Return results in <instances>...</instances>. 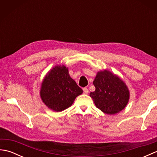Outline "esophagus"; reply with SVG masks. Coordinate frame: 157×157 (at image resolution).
I'll use <instances>...</instances> for the list:
<instances>
[{"instance_id":"34e87169","label":"esophagus","mask_w":157,"mask_h":157,"mask_svg":"<svg viewBox=\"0 0 157 157\" xmlns=\"http://www.w3.org/2000/svg\"><path fill=\"white\" fill-rule=\"evenodd\" d=\"M83 91H84V94H88V92H89V90H88V89L87 88H84V89H83Z\"/></svg>"}]
</instances>
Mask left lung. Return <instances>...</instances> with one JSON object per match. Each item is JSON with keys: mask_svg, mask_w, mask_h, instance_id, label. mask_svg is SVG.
Here are the masks:
<instances>
[{"mask_svg": "<svg viewBox=\"0 0 157 157\" xmlns=\"http://www.w3.org/2000/svg\"><path fill=\"white\" fill-rule=\"evenodd\" d=\"M94 92L90 96L96 107L106 113L113 115L124 109L128 103L129 92L122 79L107 70L97 73L93 82Z\"/></svg>", "mask_w": 157, "mask_h": 157, "instance_id": "1", "label": "left lung"}]
</instances>
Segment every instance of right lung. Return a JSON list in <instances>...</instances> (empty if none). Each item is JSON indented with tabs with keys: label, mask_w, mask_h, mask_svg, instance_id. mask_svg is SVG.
<instances>
[{
	"label": "right lung",
	"mask_w": 157,
	"mask_h": 157,
	"mask_svg": "<svg viewBox=\"0 0 157 157\" xmlns=\"http://www.w3.org/2000/svg\"><path fill=\"white\" fill-rule=\"evenodd\" d=\"M82 89L70 77L68 68L56 65L45 76L41 85L42 102L52 111H62L71 106Z\"/></svg>",
	"instance_id": "obj_1"
}]
</instances>
